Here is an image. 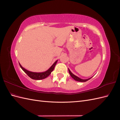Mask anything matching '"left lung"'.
<instances>
[{
  "label": "left lung",
  "instance_id": "left-lung-1",
  "mask_svg": "<svg viewBox=\"0 0 120 120\" xmlns=\"http://www.w3.org/2000/svg\"><path fill=\"white\" fill-rule=\"evenodd\" d=\"M68 72H69V74H70L71 76L72 77V78H73L75 81H78V82H86L87 81H88L89 79H90L92 78V77H91V78H90L88 79H81V78H79L77 76H76V75H74L73 74H72V72L70 70V69H69V68H68Z\"/></svg>",
  "mask_w": 120,
  "mask_h": 120
}]
</instances>
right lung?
I'll use <instances>...</instances> for the list:
<instances>
[{"label":"right lung","mask_w":120,"mask_h":120,"mask_svg":"<svg viewBox=\"0 0 120 120\" xmlns=\"http://www.w3.org/2000/svg\"><path fill=\"white\" fill-rule=\"evenodd\" d=\"M57 60L55 62L53 63V64L52 66L50 67L48 70L43 71V72H32L29 71L26 69L22 67V66L19 63V64L21 68V69L25 72V74H26L29 77H30L31 79H37V80H41V79H44L46 78H47L48 76L51 74V72L53 71L54 70V67H55L57 63Z\"/></svg>","instance_id":"right-lung-1"}]
</instances>
